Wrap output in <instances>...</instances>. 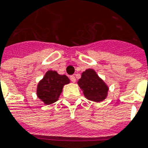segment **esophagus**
Listing matches in <instances>:
<instances>
[{
	"label": "esophagus",
	"instance_id": "obj_1",
	"mask_svg": "<svg viewBox=\"0 0 148 148\" xmlns=\"http://www.w3.org/2000/svg\"><path fill=\"white\" fill-rule=\"evenodd\" d=\"M70 80L73 82H75V76H74V75H71V76H70Z\"/></svg>",
	"mask_w": 148,
	"mask_h": 148
}]
</instances>
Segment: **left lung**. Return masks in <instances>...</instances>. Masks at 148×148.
Segmentation results:
<instances>
[{
  "label": "left lung",
  "instance_id": "left-lung-1",
  "mask_svg": "<svg viewBox=\"0 0 148 148\" xmlns=\"http://www.w3.org/2000/svg\"><path fill=\"white\" fill-rule=\"evenodd\" d=\"M77 83L85 97L89 100L99 103L107 97L109 90L107 85L92 69L83 72Z\"/></svg>",
  "mask_w": 148,
  "mask_h": 148
}]
</instances>
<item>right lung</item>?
Here are the masks:
<instances>
[{"instance_id": "obj_1", "label": "right lung", "mask_w": 148, "mask_h": 148, "mask_svg": "<svg viewBox=\"0 0 148 148\" xmlns=\"http://www.w3.org/2000/svg\"><path fill=\"white\" fill-rule=\"evenodd\" d=\"M69 82L70 80L66 75H59L56 71H48L38 84V97L45 104L53 103L58 99L64 86Z\"/></svg>"}]
</instances>
